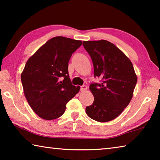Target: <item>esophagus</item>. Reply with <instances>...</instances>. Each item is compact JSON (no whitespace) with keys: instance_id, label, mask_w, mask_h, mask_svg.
<instances>
[{"instance_id":"esophagus-1","label":"esophagus","mask_w":160,"mask_h":160,"mask_svg":"<svg viewBox=\"0 0 160 160\" xmlns=\"http://www.w3.org/2000/svg\"><path fill=\"white\" fill-rule=\"evenodd\" d=\"M88 90V87H87L86 85H82L80 87V91L81 92H84Z\"/></svg>"}]
</instances>
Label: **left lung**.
<instances>
[{"mask_svg": "<svg viewBox=\"0 0 160 160\" xmlns=\"http://www.w3.org/2000/svg\"><path fill=\"white\" fill-rule=\"evenodd\" d=\"M82 44L92 60L94 77L102 80L101 84L90 85L94 102L85 112L94 121L108 122L118 117L131 102L136 74L130 59L112 43L102 39Z\"/></svg>", "mask_w": 160, "mask_h": 160, "instance_id": "left-lung-1", "label": "left lung"}]
</instances>
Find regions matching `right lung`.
Here are the masks:
<instances>
[{
    "label": "right lung",
    "mask_w": 160,
    "mask_h": 160,
    "mask_svg": "<svg viewBox=\"0 0 160 160\" xmlns=\"http://www.w3.org/2000/svg\"><path fill=\"white\" fill-rule=\"evenodd\" d=\"M82 42L63 37L51 38L29 58L21 73L24 94L32 110L45 120L63 114L66 104L79 92L72 85L68 62Z\"/></svg>",
    "instance_id": "obj_1"
}]
</instances>
